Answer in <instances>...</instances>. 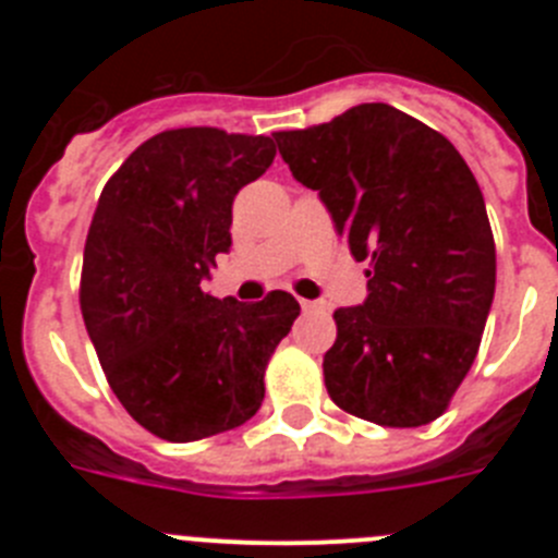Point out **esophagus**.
Here are the masks:
<instances>
[{
	"label": "esophagus",
	"mask_w": 558,
	"mask_h": 558,
	"mask_svg": "<svg viewBox=\"0 0 558 558\" xmlns=\"http://www.w3.org/2000/svg\"><path fill=\"white\" fill-rule=\"evenodd\" d=\"M302 310L304 313H318V310H324L322 302H307V299H302Z\"/></svg>",
	"instance_id": "1"
}]
</instances>
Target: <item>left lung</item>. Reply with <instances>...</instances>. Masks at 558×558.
Wrapping results in <instances>:
<instances>
[{"instance_id":"left-lung-1","label":"left lung","mask_w":558,"mask_h":558,"mask_svg":"<svg viewBox=\"0 0 558 558\" xmlns=\"http://www.w3.org/2000/svg\"><path fill=\"white\" fill-rule=\"evenodd\" d=\"M274 140L368 263L366 302L335 310L329 397L374 425H430L475 363L495 299V236L475 175L447 136L386 102Z\"/></svg>"}]
</instances>
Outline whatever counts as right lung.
<instances>
[{
	"instance_id": "right-lung-1",
	"label": "right lung",
	"mask_w": 558,
	"mask_h": 558,
	"mask_svg": "<svg viewBox=\"0 0 558 558\" xmlns=\"http://www.w3.org/2000/svg\"><path fill=\"white\" fill-rule=\"evenodd\" d=\"M270 136L172 128L142 142L102 186L88 226L81 310L108 386L165 441L248 422L299 302L215 299L204 279L231 245V204L274 165Z\"/></svg>"
}]
</instances>
